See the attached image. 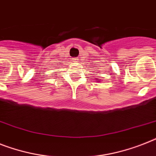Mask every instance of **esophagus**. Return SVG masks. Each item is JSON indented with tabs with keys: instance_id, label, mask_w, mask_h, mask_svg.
I'll use <instances>...</instances> for the list:
<instances>
[{
	"instance_id": "1",
	"label": "esophagus",
	"mask_w": 156,
	"mask_h": 156,
	"mask_svg": "<svg viewBox=\"0 0 156 156\" xmlns=\"http://www.w3.org/2000/svg\"><path fill=\"white\" fill-rule=\"evenodd\" d=\"M73 61H74V62H78V58H74V59H73Z\"/></svg>"
}]
</instances>
